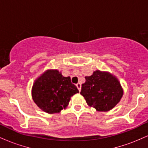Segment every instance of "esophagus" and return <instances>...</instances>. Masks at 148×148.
<instances>
[{
	"label": "esophagus",
	"mask_w": 148,
	"mask_h": 148,
	"mask_svg": "<svg viewBox=\"0 0 148 148\" xmlns=\"http://www.w3.org/2000/svg\"><path fill=\"white\" fill-rule=\"evenodd\" d=\"M76 87H77L78 90H79V92L81 91V84H79H79H76Z\"/></svg>",
	"instance_id": "34e87169"
}]
</instances>
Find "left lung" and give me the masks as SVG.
<instances>
[{
  "label": "left lung",
  "mask_w": 148,
  "mask_h": 148,
  "mask_svg": "<svg viewBox=\"0 0 148 148\" xmlns=\"http://www.w3.org/2000/svg\"><path fill=\"white\" fill-rule=\"evenodd\" d=\"M81 86V95L88 106L98 111L111 110L121 99L123 90L118 79L109 72L96 70L92 75L86 76Z\"/></svg>",
  "instance_id": "left-lung-1"
}]
</instances>
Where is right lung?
<instances>
[{"label":"right lung","instance_id":"add662e5","mask_svg":"<svg viewBox=\"0 0 148 148\" xmlns=\"http://www.w3.org/2000/svg\"><path fill=\"white\" fill-rule=\"evenodd\" d=\"M78 92L69 76L64 77L57 69H49L35 81L32 97L43 111L56 113L68 106L71 97Z\"/></svg>","mask_w":148,"mask_h":148}]
</instances>
